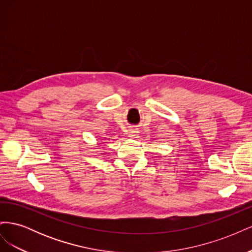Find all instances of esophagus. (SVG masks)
<instances>
[{"instance_id":"obj_1","label":"esophagus","mask_w":252,"mask_h":252,"mask_svg":"<svg viewBox=\"0 0 252 252\" xmlns=\"http://www.w3.org/2000/svg\"><path fill=\"white\" fill-rule=\"evenodd\" d=\"M133 135H134V132H132V131L129 133V136H133Z\"/></svg>"}]
</instances>
